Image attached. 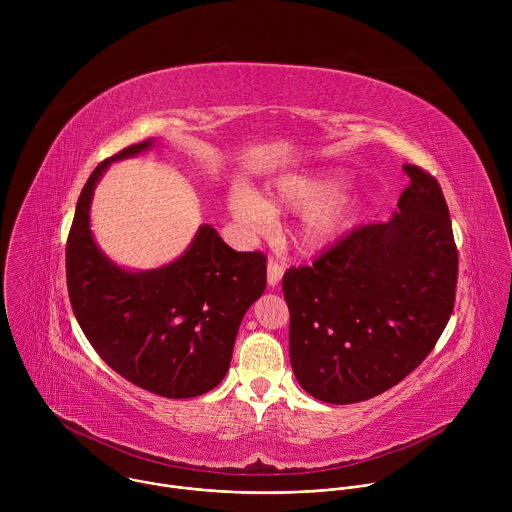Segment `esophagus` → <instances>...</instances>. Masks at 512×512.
Masks as SVG:
<instances>
[{
  "instance_id": "34e87169",
  "label": "esophagus",
  "mask_w": 512,
  "mask_h": 512,
  "mask_svg": "<svg viewBox=\"0 0 512 512\" xmlns=\"http://www.w3.org/2000/svg\"><path fill=\"white\" fill-rule=\"evenodd\" d=\"M281 277H283V265H279L275 261H269L267 263V283L271 287H275L281 281Z\"/></svg>"
}]
</instances>
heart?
Returning a JSON list of instances; mask_svg holds the SVG:
<instances>
[{
    "mask_svg": "<svg viewBox=\"0 0 512 512\" xmlns=\"http://www.w3.org/2000/svg\"><path fill=\"white\" fill-rule=\"evenodd\" d=\"M352 176L342 168H306L281 174L267 186L265 198L247 186L231 192L229 212L253 233L265 231L273 214L304 212L294 243L302 253L316 255L336 245L358 221L364 198L348 190Z\"/></svg>",
    "mask_w": 512,
    "mask_h": 512,
    "instance_id": "1",
    "label": "heart"
}]
</instances>
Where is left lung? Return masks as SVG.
Masks as SVG:
<instances>
[{
	"label": "left lung",
	"mask_w": 512,
	"mask_h": 512,
	"mask_svg": "<svg viewBox=\"0 0 512 512\" xmlns=\"http://www.w3.org/2000/svg\"><path fill=\"white\" fill-rule=\"evenodd\" d=\"M403 170L411 184L387 223L356 229L283 275L291 369L324 403L367 401L395 387L452 316L458 251L446 198L427 172Z\"/></svg>",
	"instance_id": "8db88e82"
}]
</instances>
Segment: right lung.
I'll return each mask as SVG.
<instances>
[{"mask_svg":"<svg viewBox=\"0 0 512 512\" xmlns=\"http://www.w3.org/2000/svg\"><path fill=\"white\" fill-rule=\"evenodd\" d=\"M129 145L89 176L66 243L72 312L109 367L150 393L190 399L212 391L229 371L243 316L267 283L265 257L231 249L200 225L186 251L156 269H127L99 247L91 202L107 168L152 150Z\"/></svg>","mask_w":512,"mask_h":512,"instance_id":"obj_1","label":"right lung"}]
</instances>
